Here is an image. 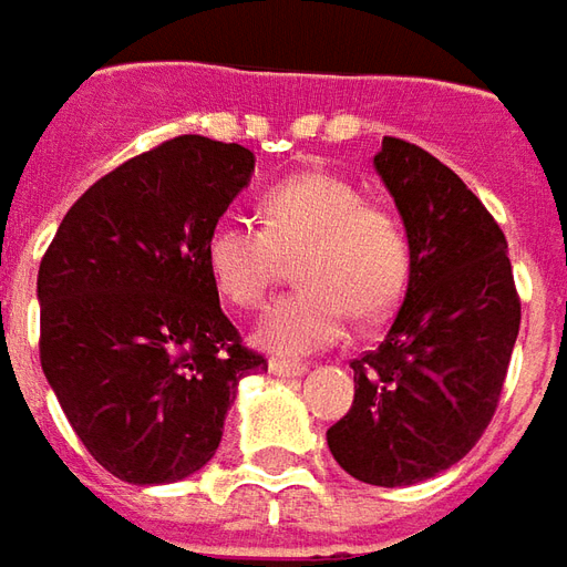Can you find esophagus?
I'll return each instance as SVG.
<instances>
[{"label":"esophagus","instance_id":"esophagus-1","mask_svg":"<svg viewBox=\"0 0 567 567\" xmlns=\"http://www.w3.org/2000/svg\"><path fill=\"white\" fill-rule=\"evenodd\" d=\"M268 369H271V375H277V379H299V375H305L308 372V363H292V360H271L268 363Z\"/></svg>","mask_w":567,"mask_h":567}]
</instances>
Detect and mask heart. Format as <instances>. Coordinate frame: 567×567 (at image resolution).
<instances>
[{
	"mask_svg": "<svg viewBox=\"0 0 567 567\" xmlns=\"http://www.w3.org/2000/svg\"><path fill=\"white\" fill-rule=\"evenodd\" d=\"M265 226L223 216L207 235L204 259L226 302L252 308L299 256L302 290L277 299L252 329V341L280 357L317 354L360 320L388 315L409 275V244L391 213L336 174L311 171L262 195Z\"/></svg>",
	"mask_w": 567,
	"mask_h": 567,
	"instance_id": "b5f03b06",
	"label": "heart"
}]
</instances>
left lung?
<instances>
[{"label":"left lung","instance_id":"1","mask_svg":"<svg viewBox=\"0 0 567 567\" xmlns=\"http://www.w3.org/2000/svg\"><path fill=\"white\" fill-rule=\"evenodd\" d=\"M409 240V284L375 351L351 363L354 405L327 431L341 470L415 485L467 455L495 415L519 336L507 238L455 171L396 136L372 158Z\"/></svg>","mask_w":567,"mask_h":567}]
</instances>
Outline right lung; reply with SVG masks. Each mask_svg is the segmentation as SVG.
Listing matches in <instances>:
<instances>
[{"mask_svg":"<svg viewBox=\"0 0 567 567\" xmlns=\"http://www.w3.org/2000/svg\"><path fill=\"white\" fill-rule=\"evenodd\" d=\"M252 167L238 143L167 140L87 188L39 265L42 372L84 449L124 483L198 473L240 379L268 369L240 348L204 259Z\"/></svg>","mask_w":567,"mask_h":567,"instance_id":"right-lung-1","label":"right lung"}]
</instances>
